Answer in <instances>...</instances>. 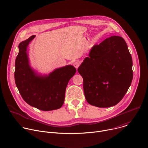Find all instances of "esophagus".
<instances>
[{
    "label": "esophagus",
    "instance_id": "34e87169",
    "mask_svg": "<svg viewBox=\"0 0 148 148\" xmlns=\"http://www.w3.org/2000/svg\"><path fill=\"white\" fill-rule=\"evenodd\" d=\"M79 64H80V62L79 61H75L74 62L73 66L75 67V68H76L77 69L78 67L79 66Z\"/></svg>",
    "mask_w": 148,
    "mask_h": 148
}]
</instances>
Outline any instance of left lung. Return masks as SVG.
<instances>
[{
	"label": "left lung",
	"mask_w": 148,
	"mask_h": 148,
	"mask_svg": "<svg viewBox=\"0 0 148 148\" xmlns=\"http://www.w3.org/2000/svg\"><path fill=\"white\" fill-rule=\"evenodd\" d=\"M78 72L88 103L99 108L116 105L133 78L132 59L124 39L114 36L94 46Z\"/></svg>",
	"instance_id": "1"
}]
</instances>
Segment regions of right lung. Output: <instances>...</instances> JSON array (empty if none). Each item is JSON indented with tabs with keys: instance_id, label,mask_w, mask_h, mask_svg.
<instances>
[{
	"instance_id": "add662e5",
	"label": "right lung",
	"mask_w": 148,
	"mask_h": 148,
	"mask_svg": "<svg viewBox=\"0 0 148 148\" xmlns=\"http://www.w3.org/2000/svg\"><path fill=\"white\" fill-rule=\"evenodd\" d=\"M35 36L18 45V54L15 61L16 85L21 96L30 106L45 111L57 110L64 103L66 87L76 69L68 65L43 75L35 71L30 66L27 51Z\"/></svg>"
}]
</instances>
